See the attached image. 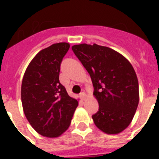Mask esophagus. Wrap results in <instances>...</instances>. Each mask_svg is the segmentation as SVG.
Returning <instances> with one entry per match:
<instances>
[{
    "label": "esophagus",
    "mask_w": 159,
    "mask_h": 159,
    "mask_svg": "<svg viewBox=\"0 0 159 159\" xmlns=\"http://www.w3.org/2000/svg\"><path fill=\"white\" fill-rule=\"evenodd\" d=\"M80 97H81L83 101H85L86 98H87V95H86L85 92H81V93H80Z\"/></svg>",
    "instance_id": "1"
}]
</instances>
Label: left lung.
<instances>
[{"mask_svg": "<svg viewBox=\"0 0 159 159\" xmlns=\"http://www.w3.org/2000/svg\"><path fill=\"white\" fill-rule=\"evenodd\" d=\"M92 78L99 111L95 125L108 134L125 129L139 105V82L132 65L123 55L105 46L82 43L72 47Z\"/></svg>", "mask_w": 159, "mask_h": 159, "instance_id": "obj_1", "label": "left lung"}]
</instances>
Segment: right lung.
I'll use <instances>...</instances> for the list:
<instances>
[{
	"label": "right lung",
	"mask_w": 159,
	"mask_h": 159,
	"mask_svg": "<svg viewBox=\"0 0 159 159\" xmlns=\"http://www.w3.org/2000/svg\"><path fill=\"white\" fill-rule=\"evenodd\" d=\"M69 48V43H57L42 49L24 74V113L34 130L44 137L56 138L67 130L78 106L59 82L60 65Z\"/></svg>",
	"instance_id": "1"
}]
</instances>
